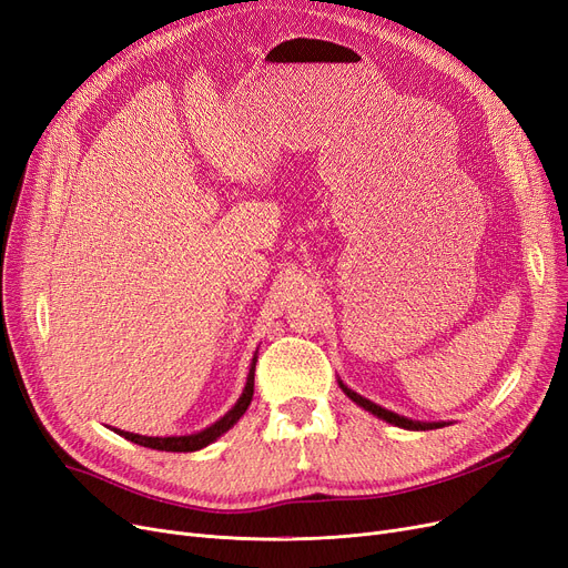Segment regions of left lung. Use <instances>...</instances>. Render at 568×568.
<instances>
[{
    "instance_id": "1",
    "label": "left lung",
    "mask_w": 568,
    "mask_h": 568,
    "mask_svg": "<svg viewBox=\"0 0 568 568\" xmlns=\"http://www.w3.org/2000/svg\"><path fill=\"white\" fill-rule=\"evenodd\" d=\"M339 386H342V390L351 397V400L355 403V405H361L363 409H367V412H372L374 416H379V418H384L386 424H393V426H397V428H407V430H433V428H443V426H447L445 422H439V424H424V422H412V418H407V416H400V414H395V412H388V409H384V407H379V405H374L372 400H367V397H363V395H358L355 390H351L348 386H344L342 382H339Z\"/></svg>"
}]
</instances>
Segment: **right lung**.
I'll return each instance as SVG.
<instances>
[{
  "mask_svg": "<svg viewBox=\"0 0 568 568\" xmlns=\"http://www.w3.org/2000/svg\"><path fill=\"white\" fill-rule=\"evenodd\" d=\"M255 365H257V353L255 358H252L250 363V372H247V382H245V388L239 397V403L231 407L220 422H215L213 426L203 428L201 433H192V435H171V437H146V435H138V433H125V430H116L119 435H123L125 439H131V443L135 445H142V447H150V449H159V452H196V449H203L207 447L210 443H215V439L220 435H224L231 426H234L239 418L245 414L250 400H252V393H255Z\"/></svg>",
  "mask_w": 568,
  "mask_h": 568,
  "instance_id": "add662e5",
  "label": "right lung"
}]
</instances>
